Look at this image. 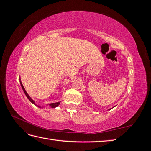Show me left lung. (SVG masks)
<instances>
[{
    "label": "left lung",
    "instance_id": "1",
    "mask_svg": "<svg viewBox=\"0 0 151 151\" xmlns=\"http://www.w3.org/2000/svg\"><path fill=\"white\" fill-rule=\"evenodd\" d=\"M111 109V108H110V109Z\"/></svg>",
    "mask_w": 151,
    "mask_h": 151
}]
</instances>
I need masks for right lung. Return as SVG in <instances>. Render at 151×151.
<instances>
[{
  "label": "right lung",
  "mask_w": 151,
  "mask_h": 151,
  "mask_svg": "<svg viewBox=\"0 0 151 151\" xmlns=\"http://www.w3.org/2000/svg\"><path fill=\"white\" fill-rule=\"evenodd\" d=\"M19 81H20V84H21V88H22V90H23V91H24V93L25 95L26 96V97L28 98V99L29 100V101H30L32 103H33V104L36 105V106H38V107H39V108H44V107H45L44 106H40V105H37V104H36L35 103V100H33V99H32V98L29 96V95L28 94V93L26 92V91L25 90V89H24V88L23 85H22V83H21V79H19ZM60 104V102H57V103H50V104H47V105H48V106H50V108H55L57 107V106H58V105Z\"/></svg>",
  "instance_id": "add662e5"
}]
</instances>
